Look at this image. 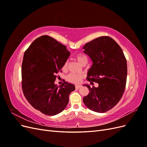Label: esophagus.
Segmentation results:
<instances>
[{
    "mask_svg": "<svg viewBox=\"0 0 147 147\" xmlns=\"http://www.w3.org/2000/svg\"><path fill=\"white\" fill-rule=\"evenodd\" d=\"M80 87H81V85H80V84H78V85L75 86V88H76V89H79Z\"/></svg>",
    "mask_w": 147,
    "mask_h": 147,
    "instance_id": "1",
    "label": "esophagus"
}]
</instances>
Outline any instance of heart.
<instances>
[{"mask_svg":"<svg viewBox=\"0 0 147 147\" xmlns=\"http://www.w3.org/2000/svg\"><path fill=\"white\" fill-rule=\"evenodd\" d=\"M76 59L82 65H85L88 63V57L86 56L82 55V54H78L75 56ZM68 61H65L63 66V70L64 71H66L68 69ZM83 78V75L80 74H76V73H71L67 77V81L72 83H78L82 81V78Z\"/></svg>","mask_w":147,"mask_h":147,"instance_id":"heart-1","label":"heart"}]
</instances>
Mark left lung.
<instances>
[{"instance_id": "left-lung-1", "label": "left lung", "mask_w": 147, "mask_h": 147, "mask_svg": "<svg viewBox=\"0 0 147 147\" xmlns=\"http://www.w3.org/2000/svg\"><path fill=\"white\" fill-rule=\"evenodd\" d=\"M90 57L92 65L88 73L87 80L96 88L86 85L89 94L83 103L94 112L104 113L113 108L121 99L126 88L127 62L121 47L109 36L96 38L83 47Z\"/></svg>"}]
</instances>
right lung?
<instances>
[{"instance_id":"obj_1","label":"right lung","mask_w":147,"mask_h":147,"mask_svg":"<svg viewBox=\"0 0 147 147\" xmlns=\"http://www.w3.org/2000/svg\"><path fill=\"white\" fill-rule=\"evenodd\" d=\"M70 53L66 47L48 35L35 39L26 50L22 63V89L34 109L53 116L64 110L75 86L64 82L55 84L56 74Z\"/></svg>"}]
</instances>
